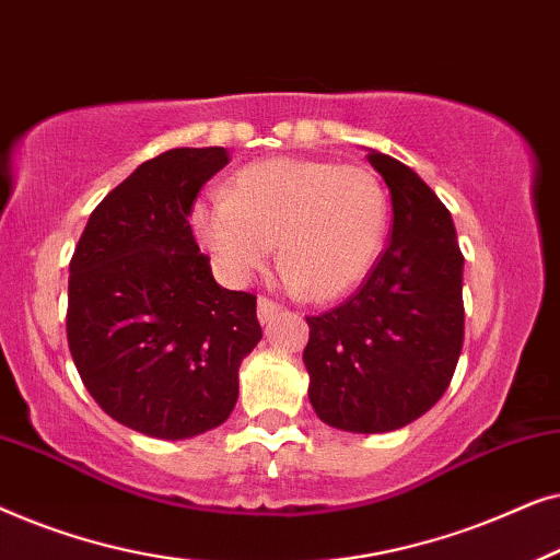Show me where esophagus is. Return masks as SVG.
Here are the masks:
<instances>
[{"label":"esophagus","mask_w":560,"mask_h":560,"mask_svg":"<svg viewBox=\"0 0 560 560\" xmlns=\"http://www.w3.org/2000/svg\"><path fill=\"white\" fill-rule=\"evenodd\" d=\"M278 313H280V305L275 303V301H270V298H259L257 301V318H259V324H270V320H275L278 318Z\"/></svg>","instance_id":"esophagus-1"}]
</instances>
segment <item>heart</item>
Masks as SVG:
<instances>
[{
  "mask_svg": "<svg viewBox=\"0 0 560 560\" xmlns=\"http://www.w3.org/2000/svg\"><path fill=\"white\" fill-rule=\"evenodd\" d=\"M188 224L229 282L262 270L278 240L282 280L313 301H334L377 265L389 194L364 165L272 158L242 167L226 194L196 198Z\"/></svg>",
  "mask_w": 560,
  "mask_h": 560,
  "instance_id": "obj_1",
  "label": "heart"
}]
</instances>
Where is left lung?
<instances>
[{
  "label": "left lung",
  "instance_id": "obj_1",
  "mask_svg": "<svg viewBox=\"0 0 560 560\" xmlns=\"http://www.w3.org/2000/svg\"><path fill=\"white\" fill-rule=\"evenodd\" d=\"M393 198V234L364 285L308 316V400L326 425L387 433L433 408L464 343V257L454 219L412 167L366 150Z\"/></svg>",
  "mask_w": 560,
  "mask_h": 560
}]
</instances>
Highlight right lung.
Listing matches in <instances>:
<instances>
[{"instance_id": "obj_1", "label": "right lung", "mask_w": 560, "mask_h": 560, "mask_svg": "<svg viewBox=\"0 0 560 560\" xmlns=\"http://www.w3.org/2000/svg\"><path fill=\"white\" fill-rule=\"evenodd\" d=\"M224 148L148 160L96 206L68 278V347L106 416L180 441L232 416L242 359L262 339L257 298L221 288L190 232Z\"/></svg>"}]
</instances>
